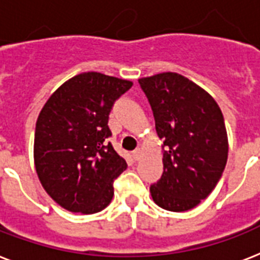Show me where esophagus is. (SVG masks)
Instances as JSON below:
<instances>
[{
  "label": "esophagus",
  "instance_id": "esophagus-1",
  "mask_svg": "<svg viewBox=\"0 0 260 260\" xmlns=\"http://www.w3.org/2000/svg\"><path fill=\"white\" fill-rule=\"evenodd\" d=\"M132 156H134L135 160H140L141 157V149L140 148H136L134 152H132Z\"/></svg>",
  "mask_w": 260,
  "mask_h": 260
}]
</instances>
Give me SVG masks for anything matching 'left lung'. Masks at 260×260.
<instances>
[{
    "mask_svg": "<svg viewBox=\"0 0 260 260\" xmlns=\"http://www.w3.org/2000/svg\"><path fill=\"white\" fill-rule=\"evenodd\" d=\"M163 140L164 171L151 185L164 210L195 208L216 187L229 156V139L218 103L184 76L164 72L139 79Z\"/></svg>",
    "mask_w": 260,
    "mask_h": 260,
    "instance_id": "obj_1",
    "label": "left lung"
}]
</instances>
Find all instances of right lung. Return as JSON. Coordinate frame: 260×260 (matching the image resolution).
I'll list each match as a JSON object with an SVG mask.
<instances>
[{
  "label": "right lung",
  "instance_id": "right-lung-1",
  "mask_svg": "<svg viewBox=\"0 0 260 260\" xmlns=\"http://www.w3.org/2000/svg\"><path fill=\"white\" fill-rule=\"evenodd\" d=\"M132 81L85 72L65 81L40 112L35 166L48 195L71 212L96 214L111 203L126 161L105 140L113 103Z\"/></svg>",
  "mask_w": 260,
  "mask_h": 260
}]
</instances>
